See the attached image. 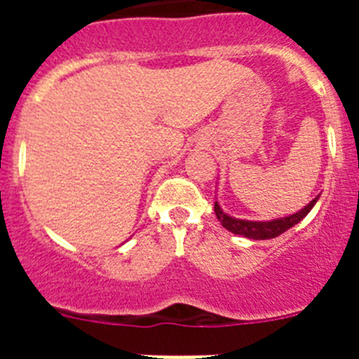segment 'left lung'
I'll return each instance as SVG.
<instances>
[{"label": "left lung", "instance_id": "8db88e82", "mask_svg": "<svg viewBox=\"0 0 359 359\" xmlns=\"http://www.w3.org/2000/svg\"><path fill=\"white\" fill-rule=\"evenodd\" d=\"M316 201H318V196H316V198L307 205V207H304L302 210L297 212V214L290 215V217L273 219V221H244V219L230 217V215H226L223 210H221L217 201H215L214 205V212L215 215H217L219 221H221V224H223L226 230H230L231 233L248 237V239L264 241V239H273V237H278L280 233L290 230L291 226L300 223V221L309 214L311 208L315 207Z\"/></svg>", "mask_w": 359, "mask_h": 359}]
</instances>
